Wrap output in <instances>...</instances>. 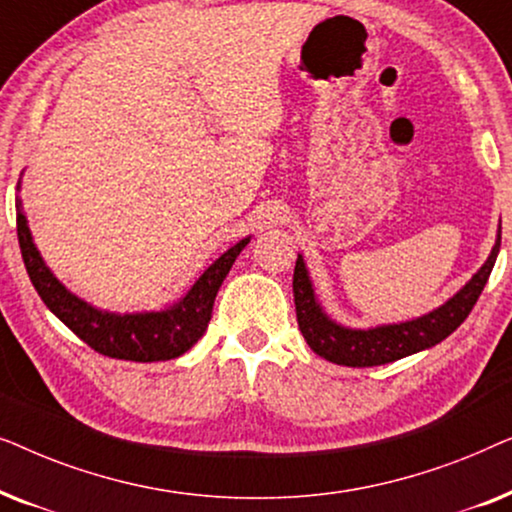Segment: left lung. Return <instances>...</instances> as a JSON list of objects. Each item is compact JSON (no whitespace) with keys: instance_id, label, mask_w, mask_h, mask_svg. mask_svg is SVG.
Returning <instances> with one entry per match:
<instances>
[{"instance_id":"1","label":"left lung","mask_w":512,"mask_h":512,"mask_svg":"<svg viewBox=\"0 0 512 512\" xmlns=\"http://www.w3.org/2000/svg\"><path fill=\"white\" fill-rule=\"evenodd\" d=\"M499 247L501 228L499 235H496L492 254L482 263V268L445 305H440L433 312L412 321L373 328H347L328 317L324 307L319 305L317 293H314L310 272L305 268L303 256L298 254L296 270H293V300H296L300 333H303L307 345L312 347V352L319 354L321 359L352 368L384 366V363L398 361L403 356L429 349L457 331L468 314H471L473 305L478 303L480 293L485 289L489 275H492L496 256H499Z\"/></svg>"}]
</instances>
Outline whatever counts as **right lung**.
<instances>
[{
  "instance_id": "right-lung-1",
  "label": "right lung",
  "mask_w": 512,
  "mask_h": 512,
  "mask_svg": "<svg viewBox=\"0 0 512 512\" xmlns=\"http://www.w3.org/2000/svg\"><path fill=\"white\" fill-rule=\"evenodd\" d=\"M20 188V186H18ZM16 226L20 254H23L27 275H30L34 289L44 300L48 310L74 331L79 338L111 359L125 361H170L188 352L207 331L209 319H212L214 298L219 293L223 279L233 268L235 258L247 247L251 237H244L221 254L209 268L202 272L184 298L165 307L160 312H104L97 310L86 300L67 291V286L48 270L41 258L37 244L32 240L30 226L20 207L16 205Z\"/></svg>"
}]
</instances>
